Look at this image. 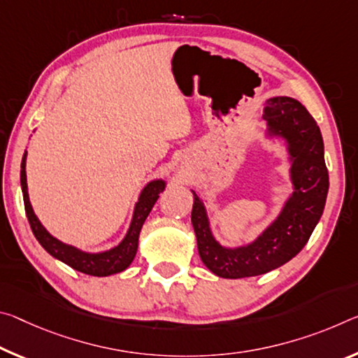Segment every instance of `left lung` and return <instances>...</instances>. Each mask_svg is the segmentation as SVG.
Listing matches in <instances>:
<instances>
[{"label":"left lung","instance_id":"left-lung-1","mask_svg":"<svg viewBox=\"0 0 358 358\" xmlns=\"http://www.w3.org/2000/svg\"><path fill=\"white\" fill-rule=\"evenodd\" d=\"M263 119L269 137L285 140L292 167L293 192L282 212L253 242L228 248L215 239L207 210L192 191L191 221L202 263L215 275L242 279L266 274L285 264L303 250L319 223L328 194V170L323 159L320 129L309 111L292 97H272L266 101Z\"/></svg>","mask_w":358,"mask_h":358}]
</instances>
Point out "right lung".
Returning a JSON list of instances; mask_svg holds the SVG:
<instances>
[{
  "instance_id": "obj_1",
  "label": "right lung",
  "mask_w": 358,
  "mask_h": 358,
  "mask_svg": "<svg viewBox=\"0 0 358 358\" xmlns=\"http://www.w3.org/2000/svg\"><path fill=\"white\" fill-rule=\"evenodd\" d=\"M27 151L24 152L20 164V186L22 194H24V203H25V213L30 223V228L35 234L36 241L41 243L44 250L54 258L60 259L62 263L70 266V268L76 269L83 274L95 275V277H106L111 274H117L127 269L130 263H132L135 255H137L138 248V236L143 226L145 220L148 218L151 208L155 207L156 201L159 199V194L166 189V181L164 180H152L145 186L143 191L140 192L138 202L135 203L134 217L130 221V226L127 229V234L124 239L117 243L116 247L110 248V250L99 252V253H89L83 252L79 248L68 245L54 236H50L48 229L41 224V221L33 212V207L30 203V197H28V186H27Z\"/></svg>"
}]
</instances>
